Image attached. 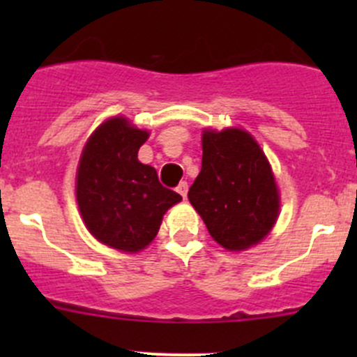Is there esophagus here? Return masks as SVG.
<instances>
[{
	"mask_svg": "<svg viewBox=\"0 0 357 357\" xmlns=\"http://www.w3.org/2000/svg\"><path fill=\"white\" fill-rule=\"evenodd\" d=\"M176 190H178V193L183 197V199H186V195H188V183L181 181V183H179V185H178V188H176Z\"/></svg>",
	"mask_w": 357,
	"mask_h": 357,
	"instance_id": "obj_1",
	"label": "esophagus"
}]
</instances>
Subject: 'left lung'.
I'll use <instances>...</instances> for the list:
<instances>
[{"instance_id":"8db88e82","label":"left lung","mask_w":357,"mask_h":357,"mask_svg":"<svg viewBox=\"0 0 357 357\" xmlns=\"http://www.w3.org/2000/svg\"><path fill=\"white\" fill-rule=\"evenodd\" d=\"M202 171L188 200L212 238L228 250H245L275 226L280 193L259 143L238 128L205 129Z\"/></svg>"}]
</instances>
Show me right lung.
<instances>
[{
  "label": "right lung",
  "instance_id": "1",
  "mask_svg": "<svg viewBox=\"0 0 357 357\" xmlns=\"http://www.w3.org/2000/svg\"><path fill=\"white\" fill-rule=\"evenodd\" d=\"M149 131L126 117L96 128L81 153L75 197L82 221L98 242L117 250H143L157 236L162 215L181 195L158 181L152 165L138 160Z\"/></svg>",
  "mask_w": 357,
  "mask_h": 357
}]
</instances>
